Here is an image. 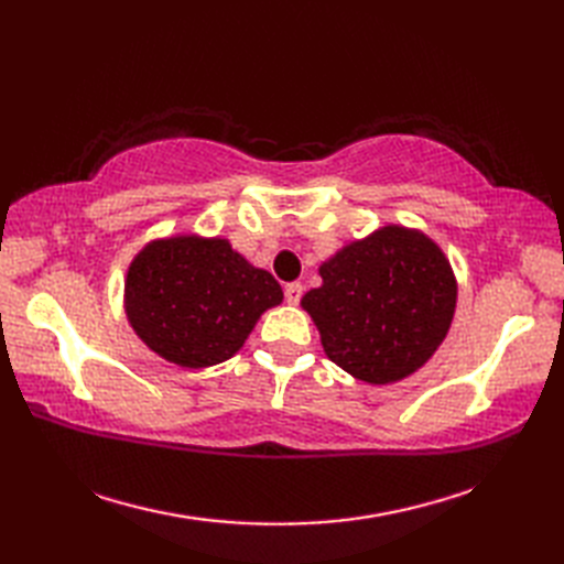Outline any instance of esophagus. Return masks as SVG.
<instances>
[{
  "instance_id": "esophagus-1",
  "label": "esophagus",
  "mask_w": 564,
  "mask_h": 564,
  "mask_svg": "<svg viewBox=\"0 0 564 564\" xmlns=\"http://www.w3.org/2000/svg\"><path fill=\"white\" fill-rule=\"evenodd\" d=\"M301 295H303V285L297 283V281L285 285V303H289V305L301 303Z\"/></svg>"
}]
</instances>
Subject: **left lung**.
Returning <instances> with one entry per match:
<instances>
[{
	"instance_id": "1",
	"label": "left lung",
	"mask_w": 564,
	"mask_h": 564,
	"mask_svg": "<svg viewBox=\"0 0 564 564\" xmlns=\"http://www.w3.org/2000/svg\"><path fill=\"white\" fill-rule=\"evenodd\" d=\"M319 275L301 307L329 361L356 380H404L446 339L458 281L443 249L416 227L382 225L334 251Z\"/></svg>"
}]
</instances>
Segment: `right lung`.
Masks as SVG:
<instances>
[{"label":"right lung","instance_id":"right-lung-1","mask_svg":"<svg viewBox=\"0 0 564 564\" xmlns=\"http://www.w3.org/2000/svg\"><path fill=\"white\" fill-rule=\"evenodd\" d=\"M281 303L279 281L220 235L150 239L123 283V310L140 341L191 370L232 358L259 317Z\"/></svg>","mask_w":564,"mask_h":564}]
</instances>
